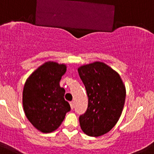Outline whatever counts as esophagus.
I'll return each mask as SVG.
<instances>
[{"label": "esophagus", "instance_id": "obj_1", "mask_svg": "<svg viewBox=\"0 0 154 154\" xmlns=\"http://www.w3.org/2000/svg\"><path fill=\"white\" fill-rule=\"evenodd\" d=\"M70 106H71V109H73L75 108V103H74V102H70Z\"/></svg>", "mask_w": 154, "mask_h": 154}]
</instances>
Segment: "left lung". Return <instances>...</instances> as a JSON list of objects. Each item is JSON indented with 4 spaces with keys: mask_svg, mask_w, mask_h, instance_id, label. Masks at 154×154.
<instances>
[{
    "mask_svg": "<svg viewBox=\"0 0 154 154\" xmlns=\"http://www.w3.org/2000/svg\"><path fill=\"white\" fill-rule=\"evenodd\" d=\"M86 89L88 108L79 116L82 130L90 137H99L112 130L120 117L126 99V88L116 71L101 62L78 69Z\"/></svg>",
    "mask_w": 154,
    "mask_h": 154,
    "instance_id": "obj_1",
    "label": "left lung"
}]
</instances>
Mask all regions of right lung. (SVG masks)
I'll use <instances>...</instances> for the list:
<instances>
[{"instance_id":"right-lung-1","label":"right lung","mask_w":154,"mask_h":154,"mask_svg":"<svg viewBox=\"0 0 154 154\" xmlns=\"http://www.w3.org/2000/svg\"><path fill=\"white\" fill-rule=\"evenodd\" d=\"M65 72V64L47 62L25 82L22 96L24 113L30 123L42 133L57 130L71 109L64 99L65 89L59 85Z\"/></svg>"}]
</instances>
